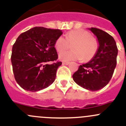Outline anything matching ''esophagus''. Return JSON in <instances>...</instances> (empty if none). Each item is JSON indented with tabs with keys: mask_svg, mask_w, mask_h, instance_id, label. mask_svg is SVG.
Here are the masks:
<instances>
[{
	"mask_svg": "<svg viewBox=\"0 0 126 126\" xmlns=\"http://www.w3.org/2000/svg\"><path fill=\"white\" fill-rule=\"evenodd\" d=\"M69 64V62H63V64H66V65H68Z\"/></svg>",
	"mask_w": 126,
	"mask_h": 126,
	"instance_id": "esophagus-1",
	"label": "esophagus"
}]
</instances>
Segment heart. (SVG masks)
<instances>
[{
  "mask_svg": "<svg viewBox=\"0 0 126 126\" xmlns=\"http://www.w3.org/2000/svg\"><path fill=\"white\" fill-rule=\"evenodd\" d=\"M74 43L73 51H65L60 53L59 57L64 61L82 60L88 62L95 56L98 48V43L91 34L84 29H77L67 34V37L60 36L55 42V47L60 52L68 48L69 43Z\"/></svg>",
  "mask_w": 126,
  "mask_h": 126,
  "instance_id": "obj_1",
  "label": "heart"
}]
</instances>
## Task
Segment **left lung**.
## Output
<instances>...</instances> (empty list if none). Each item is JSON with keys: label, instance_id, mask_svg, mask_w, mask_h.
<instances>
[{"label": "left lung", "instance_id": "1", "mask_svg": "<svg viewBox=\"0 0 126 126\" xmlns=\"http://www.w3.org/2000/svg\"><path fill=\"white\" fill-rule=\"evenodd\" d=\"M98 39V50L92 60L79 66L73 74L77 84L91 91L102 89L111 80L116 66L118 48L114 38L102 29L90 28Z\"/></svg>", "mask_w": 126, "mask_h": 126}]
</instances>
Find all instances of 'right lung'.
Masks as SVG:
<instances>
[{
	"label": "right lung",
	"instance_id": "obj_1",
	"mask_svg": "<svg viewBox=\"0 0 126 126\" xmlns=\"http://www.w3.org/2000/svg\"><path fill=\"white\" fill-rule=\"evenodd\" d=\"M62 30L34 27L21 34L12 47L11 62L15 79L21 87L36 92L54 82L62 62L55 48Z\"/></svg>",
	"mask_w": 126,
	"mask_h": 126
}]
</instances>
